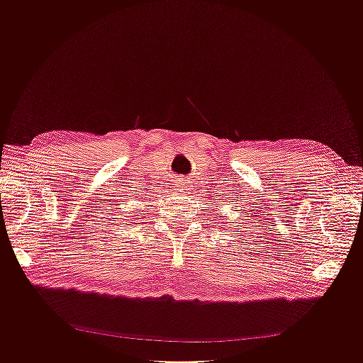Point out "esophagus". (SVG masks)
Listing matches in <instances>:
<instances>
[{
	"mask_svg": "<svg viewBox=\"0 0 363 363\" xmlns=\"http://www.w3.org/2000/svg\"><path fill=\"white\" fill-rule=\"evenodd\" d=\"M175 191H177V192H182V194H188V182H186V180H177V182H175Z\"/></svg>",
	"mask_w": 363,
	"mask_h": 363,
	"instance_id": "34e87169",
	"label": "esophagus"
}]
</instances>
